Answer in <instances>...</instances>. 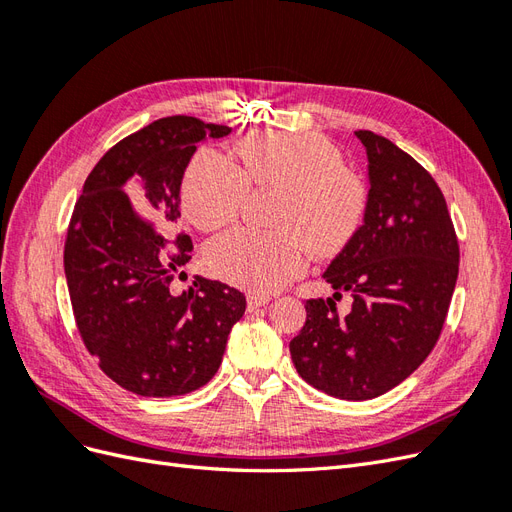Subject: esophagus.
Segmentation results:
<instances>
[{
	"label": "esophagus",
	"instance_id": "1",
	"mask_svg": "<svg viewBox=\"0 0 512 512\" xmlns=\"http://www.w3.org/2000/svg\"><path fill=\"white\" fill-rule=\"evenodd\" d=\"M271 299L267 294H247V312H254L258 307H265Z\"/></svg>",
	"mask_w": 512,
	"mask_h": 512
}]
</instances>
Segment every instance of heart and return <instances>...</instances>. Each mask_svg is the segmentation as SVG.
<instances>
[{
  "mask_svg": "<svg viewBox=\"0 0 512 512\" xmlns=\"http://www.w3.org/2000/svg\"><path fill=\"white\" fill-rule=\"evenodd\" d=\"M241 166L215 149H198L183 173L181 200L200 230L239 218L256 188H280L273 224L237 228L207 247L211 271L252 292L282 288L307 267V256L331 258L359 235L369 211V185L329 138L316 132H254L237 145Z\"/></svg>",
  "mask_w": 512,
  "mask_h": 512,
  "instance_id": "b5f03b06",
  "label": "heart"
}]
</instances>
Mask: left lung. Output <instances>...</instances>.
Returning <instances> with one entry per match:
<instances>
[{
    "instance_id": "obj_1",
    "label": "left lung",
    "mask_w": 512,
    "mask_h": 512,
    "mask_svg": "<svg viewBox=\"0 0 512 512\" xmlns=\"http://www.w3.org/2000/svg\"><path fill=\"white\" fill-rule=\"evenodd\" d=\"M369 162V211L359 235L324 271L335 294L305 303L290 342L299 376L350 401L404 382L436 346L459 273V243L438 183L406 151L354 132ZM348 291L353 307L339 315Z\"/></svg>"
}]
</instances>
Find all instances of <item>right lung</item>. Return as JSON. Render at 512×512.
<instances>
[{
  "mask_svg": "<svg viewBox=\"0 0 512 512\" xmlns=\"http://www.w3.org/2000/svg\"><path fill=\"white\" fill-rule=\"evenodd\" d=\"M226 134L188 115L153 121L104 153L74 205L64 267L76 327L104 374L141 397L205 386L245 312L243 292L205 277L170 290L192 239H166L153 222L175 226L196 143Z\"/></svg>",
  "mask_w": 512,
  "mask_h": 512,
  "instance_id": "1",
  "label": "right lung"
}]
</instances>
